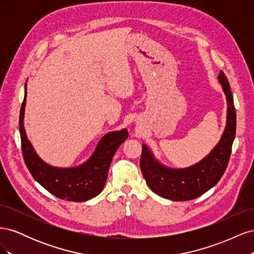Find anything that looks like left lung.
I'll return each mask as SVG.
<instances>
[{"label":"left lung","instance_id":"8db88e82","mask_svg":"<svg viewBox=\"0 0 254 254\" xmlns=\"http://www.w3.org/2000/svg\"><path fill=\"white\" fill-rule=\"evenodd\" d=\"M218 80L227 97V125L219 143L203 160L188 168H170L159 163L147 146L143 144L140 166L144 179L153 193L173 201L191 200L212 189L224 175L235 137L236 113L231 88L222 71Z\"/></svg>","mask_w":254,"mask_h":254}]
</instances>
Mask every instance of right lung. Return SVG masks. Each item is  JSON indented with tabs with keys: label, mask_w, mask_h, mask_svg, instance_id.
<instances>
[{
	"label": "right lung",
	"mask_w": 254,
	"mask_h": 254,
	"mask_svg": "<svg viewBox=\"0 0 254 254\" xmlns=\"http://www.w3.org/2000/svg\"><path fill=\"white\" fill-rule=\"evenodd\" d=\"M26 104L25 95L20 110L19 128L23 159L29 173L51 194L67 201L82 202L97 196L104 189L109 166L115 151L128 137L127 129L112 131L103 136L91 158L77 167H54L38 157L27 140L23 120Z\"/></svg>",
	"instance_id": "add662e5"
}]
</instances>
